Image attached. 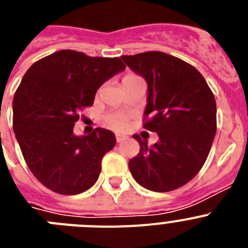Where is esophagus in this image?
<instances>
[{
	"instance_id": "esophagus-1",
	"label": "esophagus",
	"mask_w": 248,
	"mask_h": 248,
	"mask_svg": "<svg viewBox=\"0 0 248 248\" xmlns=\"http://www.w3.org/2000/svg\"><path fill=\"white\" fill-rule=\"evenodd\" d=\"M115 139H117L118 143H122V141H124V140L128 139V137L126 135H122V134H117V137H115Z\"/></svg>"
}]
</instances>
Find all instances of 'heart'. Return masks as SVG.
I'll use <instances>...</instances> for the list:
<instances>
[{
	"mask_svg": "<svg viewBox=\"0 0 248 248\" xmlns=\"http://www.w3.org/2000/svg\"><path fill=\"white\" fill-rule=\"evenodd\" d=\"M137 76H133V74H129L124 78V80L131 79V78H135ZM128 115L122 113H114V114H108L107 117L104 118L105 125L108 128L114 129V130H124V129L128 126Z\"/></svg>",
	"mask_w": 248,
	"mask_h": 248,
	"instance_id": "1",
	"label": "heart"
}]
</instances>
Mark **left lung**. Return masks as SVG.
I'll return each instance as SVG.
<instances>
[{
  "mask_svg": "<svg viewBox=\"0 0 248 248\" xmlns=\"http://www.w3.org/2000/svg\"><path fill=\"white\" fill-rule=\"evenodd\" d=\"M131 71L148 83L144 128L159 141L148 146L139 135L140 151L129 161L139 185L156 192L176 190L192 180L209 156L216 134V102L200 72L164 52L122 56Z\"/></svg>",
  "mask_w": 248,
  "mask_h": 248,
  "instance_id": "8db88e82",
  "label": "left lung"
}]
</instances>
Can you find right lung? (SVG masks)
Masks as SVG:
<instances>
[{
	"instance_id": "add662e5",
	"label": "right lung",
	"mask_w": 248,
	"mask_h": 248,
	"mask_svg": "<svg viewBox=\"0 0 248 248\" xmlns=\"http://www.w3.org/2000/svg\"><path fill=\"white\" fill-rule=\"evenodd\" d=\"M124 69L119 57L63 49L26 72L13 97V131L26 164L46 187L77 195L98 180L102 159L115 145V135L97 128L76 137L73 128L79 110L93 105L100 85Z\"/></svg>"
}]
</instances>
